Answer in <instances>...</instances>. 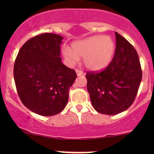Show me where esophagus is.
<instances>
[{
  "mask_svg": "<svg viewBox=\"0 0 154 154\" xmlns=\"http://www.w3.org/2000/svg\"><path fill=\"white\" fill-rule=\"evenodd\" d=\"M75 72H76V74H77V75H78V76L82 75H83V72H82V71H81V70H79V69H76Z\"/></svg>",
  "mask_w": 154,
  "mask_h": 154,
  "instance_id": "esophagus-1",
  "label": "esophagus"
}]
</instances>
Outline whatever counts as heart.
Here are the masks:
<instances>
[{
    "label": "heart",
    "mask_w": 154,
    "mask_h": 154,
    "mask_svg": "<svg viewBox=\"0 0 154 154\" xmlns=\"http://www.w3.org/2000/svg\"><path fill=\"white\" fill-rule=\"evenodd\" d=\"M115 51V42L111 37L93 35L74 42L71 48H65L63 55L69 65H74L82 58L87 69L101 71L111 63Z\"/></svg>",
    "instance_id": "b5f03b06"
}]
</instances>
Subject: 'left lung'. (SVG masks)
Masks as SVG:
<instances>
[{
	"instance_id": "1",
	"label": "left lung",
	"mask_w": 154,
	"mask_h": 154,
	"mask_svg": "<svg viewBox=\"0 0 154 154\" xmlns=\"http://www.w3.org/2000/svg\"><path fill=\"white\" fill-rule=\"evenodd\" d=\"M112 62L101 72H86L87 89L92 106L99 113L116 115L133 103L142 79L138 54L117 32Z\"/></svg>"
}]
</instances>
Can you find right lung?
Returning <instances> with one entry per match:
<instances>
[{
	"label": "right lung",
	"mask_w": 154,
	"mask_h": 154,
	"mask_svg": "<svg viewBox=\"0 0 154 154\" xmlns=\"http://www.w3.org/2000/svg\"><path fill=\"white\" fill-rule=\"evenodd\" d=\"M63 37L37 35L21 48L14 66V78L23 104L35 113L51 116L65 109L69 89L77 75L61 58Z\"/></svg>",
	"instance_id": "1"
}]
</instances>
